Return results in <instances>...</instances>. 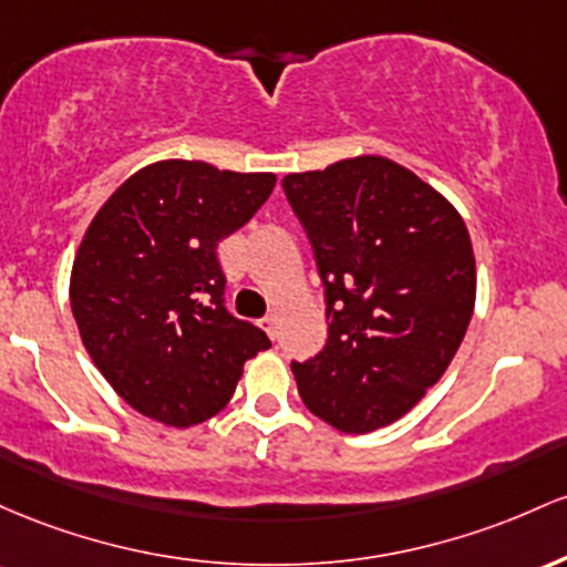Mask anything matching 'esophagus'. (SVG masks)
<instances>
[{
  "label": "esophagus",
  "instance_id": "34e87169",
  "mask_svg": "<svg viewBox=\"0 0 567 567\" xmlns=\"http://www.w3.org/2000/svg\"><path fill=\"white\" fill-rule=\"evenodd\" d=\"M259 327L265 329L270 340H276V337H278V318L272 316V313H267L265 318H259Z\"/></svg>",
  "mask_w": 567,
  "mask_h": 567
}]
</instances>
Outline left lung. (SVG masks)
Here are the masks:
<instances>
[{"label": "left lung", "mask_w": 567, "mask_h": 567, "mask_svg": "<svg viewBox=\"0 0 567 567\" xmlns=\"http://www.w3.org/2000/svg\"><path fill=\"white\" fill-rule=\"evenodd\" d=\"M284 193L313 249L329 334L291 361L305 406L346 434L410 412L450 367L474 313L466 225L385 157L289 174Z\"/></svg>", "instance_id": "8db88e82"}]
</instances>
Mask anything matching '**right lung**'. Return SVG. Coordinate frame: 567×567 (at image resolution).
<instances>
[{
    "mask_svg": "<svg viewBox=\"0 0 567 567\" xmlns=\"http://www.w3.org/2000/svg\"><path fill=\"white\" fill-rule=\"evenodd\" d=\"M276 187L272 174L163 161L101 206L72 267V313L110 385L176 429L225 410L244 364L270 340L227 310L216 246Z\"/></svg>",
    "mask_w": 567,
    "mask_h": 567,
    "instance_id": "obj_1",
    "label": "right lung"
}]
</instances>
